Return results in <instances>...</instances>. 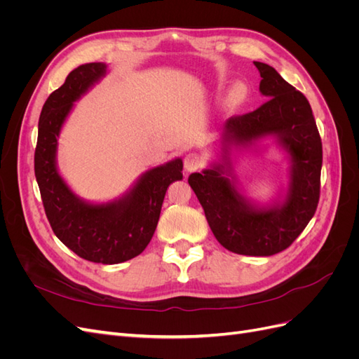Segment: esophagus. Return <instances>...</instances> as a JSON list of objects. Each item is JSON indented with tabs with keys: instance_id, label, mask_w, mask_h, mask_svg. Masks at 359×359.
Segmentation results:
<instances>
[{
	"instance_id": "1",
	"label": "esophagus",
	"mask_w": 359,
	"mask_h": 359,
	"mask_svg": "<svg viewBox=\"0 0 359 359\" xmlns=\"http://www.w3.org/2000/svg\"><path fill=\"white\" fill-rule=\"evenodd\" d=\"M203 165V160L199 154L196 153H190L186 157H184V168H186L187 172H194L201 169Z\"/></svg>"
}]
</instances>
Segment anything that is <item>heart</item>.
I'll return each mask as SVG.
<instances>
[{"label": "heart", "instance_id": "heart-1", "mask_svg": "<svg viewBox=\"0 0 359 359\" xmlns=\"http://www.w3.org/2000/svg\"><path fill=\"white\" fill-rule=\"evenodd\" d=\"M232 94H233V97H240V95L243 94V88H241V86H235Z\"/></svg>", "mask_w": 359, "mask_h": 359}]
</instances>
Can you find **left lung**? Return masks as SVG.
<instances>
[{
  "label": "left lung",
  "instance_id": "1",
  "mask_svg": "<svg viewBox=\"0 0 359 359\" xmlns=\"http://www.w3.org/2000/svg\"><path fill=\"white\" fill-rule=\"evenodd\" d=\"M259 91L266 103L255 112L227 119L220 130V149L189 184L196 194L214 236L229 252L273 256L283 252L314 215L319 202L322 142L309 100L265 62ZM271 138L288 156L286 191L260 204L243 193L233 173L231 156Z\"/></svg>",
  "mask_w": 359,
  "mask_h": 359
}]
</instances>
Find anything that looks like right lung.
<instances>
[{
	"mask_svg": "<svg viewBox=\"0 0 359 359\" xmlns=\"http://www.w3.org/2000/svg\"><path fill=\"white\" fill-rule=\"evenodd\" d=\"M106 73L104 62L83 64L48 97L39 119L34 172L46 217L58 240L90 262L115 265L136 257L149 244L168 187L182 180V160L177 157L148 169L124 194L107 202L85 201L70 189L57 163L61 128L74 103Z\"/></svg>",
	"mask_w": 359,
	"mask_h": 359,
	"instance_id": "1",
	"label": "right lung"
}]
</instances>
